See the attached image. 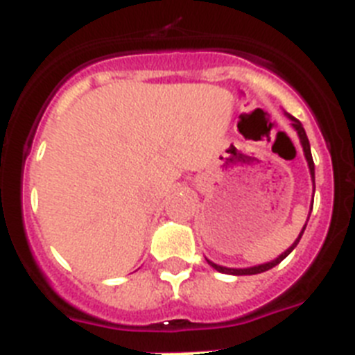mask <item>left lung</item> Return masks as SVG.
<instances>
[{
    "label": "left lung",
    "instance_id": "obj_1",
    "mask_svg": "<svg viewBox=\"0 0 355 355\" xmlns=\"http://www.w3.org/2000/svg\"><path fill=\"white\" fill-rule=\"evenodd\" d=\"M284 115H286V119H290L291 121V128H293L295 131H297V135H299V140H300V146H302V150H304V158H306L307 162V168H309V174H311V181H313V197H315V163H313V156H311V146H309V140H307V135H306V130H304L302 122L299 121V119H295L293 115L286 114L284 112ZM311 209H313V205L311 208H309V215H311ZM309 215H307V220H309ZM307 220L306 224H304L302 231L299 233V236H297V240L291 243L290 247H288L286 250H284L283 254H279L277 258L272 259V261L268 263H261V265H254V266H247V268H229V266H222V265H216V263H213L211 259L206 258V261H208L209 266H213L216 272H222V274H229V275H256V274H261V272H266L270 270V268H274L275 265H279V263L283 261L284 258H286L288 254L291 252V250L297 247V243L300 241V238H302L304 234V229H306L307 225Z\"/></svg>",
    "mask_w": 355,
    "mask_h": 355
}]
</instances>
